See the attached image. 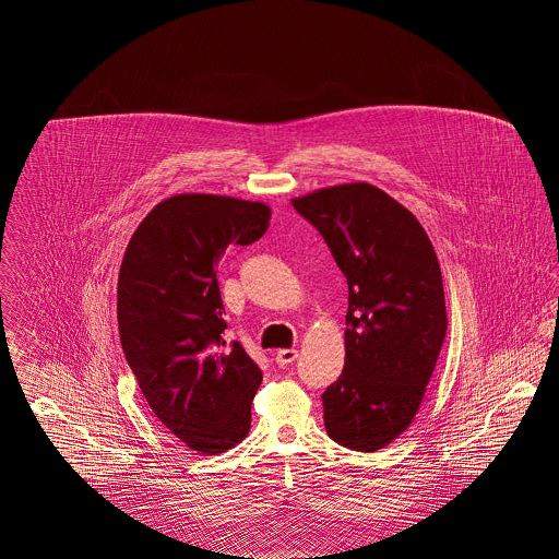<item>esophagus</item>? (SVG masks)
<instances>
[{
    "mask_svg": "<svg viewBox=\"0 0 559 559\" xmlns=\"http://www.w3.org/2000/svg\"><path fill=\"white\" fill-rule=\"evenodd\" d=\"M295 358H297V349H293V347H285V349L276 352V365L278 367H289L292 362H295Z\"/></svg>",
    "mask_w": 559,
    "mask_h": 559,
    "instance_id": "34e87169",
    "label": "esophagus"
}]
</instances>
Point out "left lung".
Instances as JSON below:
<instances>
[{
    "mask_svg": "<svg viewBox=\"0 0 559 559\" xmlns=\"http://www.w3.org/2000/svg\"><path fill=\"white\" fill-rule=\"evenodd\" d=\"M347 281L346 365L322 394L326 433L352 451L411 426L447 337L442 272L417 217L356 182L292 201Z\"/></svg>",
    "mask_w": 559,
    "mask_h": 559,
    "instance_id": "left-lung-1",
    "label": "left lung"
}]
</instances>
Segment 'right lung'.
I'll use <instances>...</instances> for the list:
<instances>
[{
    "instance_id": "add662e5",
    "label": "right lung",
    "mask_w": 559,
    "mask_h": 559,
    "mask_svg": "<svg viewBox=\"0 0 559 559\" xmlns=\"http://www.w3.org/2000/svg\"><path fill=\"white\" fill-rule=\"evenodd\" d=\"M270 207L215 194H176L126 249L117 320L121 346L155 417L190 451L217 454L249 433L260 367L226 344L217 264L267 230Z\"/></svg>"
}]
</instances>
